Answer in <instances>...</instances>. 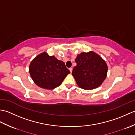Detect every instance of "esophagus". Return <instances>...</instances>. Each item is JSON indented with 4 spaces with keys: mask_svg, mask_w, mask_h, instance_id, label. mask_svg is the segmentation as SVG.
Returning <instances> with one entry per match:
<instances>
[{
    "mask_svg": "<svg viewBox=\"0 0 135 135\" xmlns=\"http://www.w3.org/2000/svg\"><path fill=\"white\" fill-rule=\"evenodd\" d=\"M69 70L70 71V72H71V73H72V71H73V68H69Z\"/></svg>",
    "mask_w": 135,
    "mask_h": 135,
    "instance_id": "esophagus-1",
    "label": "esophagus"
}]
</instances>
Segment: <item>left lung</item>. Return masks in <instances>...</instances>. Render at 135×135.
Listing matches in <instances>:
<instances>
[{"label":"left lung","instance_id":"left-lung-1","mask_svg":"<svg viewBox=\"0 0 135 135\" xmlns=\"http://www.w3.org/2000/svg\"><path fill=\"white\" fill-rule=\"evenodd\" d=\"M76 65L72 75L80 88L93 89L98 88L104 81L107 74V65L98 54L90 51L82 53L75 59Z\"/></svg>","mask_w":135,"mask_h":135}]
</instances>
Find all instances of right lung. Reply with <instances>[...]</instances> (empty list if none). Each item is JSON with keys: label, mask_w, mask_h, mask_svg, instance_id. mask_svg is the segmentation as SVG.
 I'll list each match as a JSON object with an SVG mask.
<instances>
[{"label": "right lung", "mask_w": 135, "mask_h": 135, "mask_svg": "<svg viewBox=\"0 0 135 135\" xmlns=\"http://www.w3.org/2000/svg\"><path fill=\"white\" fill-rule=\"evenodd\" d=\"M29 71L38 86L49 90L59 86L70 73L64 62L46 52L40 54L31 61Z\"/></svg>", "instance_id": "add662e5"}]
</instances>
